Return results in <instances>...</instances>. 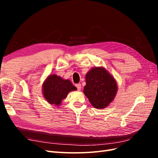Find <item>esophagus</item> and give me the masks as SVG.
I'll list each match as a JSON object with an SVG mask.
<instances>
[{"label":"esophagus","instance_id":"obj_1","mask_svg":"<svg viewBox=\"0 0 158 158\" xmlns=\"http://www.w3.org/2000/svg\"><path fill=\"white\" fill-rule=\"evenodd\" d=\"M76 88H77V89H78V90H80V89H81V84H76Z\"/></svg>","mask_w":158,"mask_h":158}]
</instances>
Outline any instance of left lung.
<instances>
[{"label":"left lung","instance_id":"8db88e82","mask_svg":"<svg viewBox=\"0 0 158 158\" xmlns=\"http://www.w3.org/2000/svg\"><path fill=\"white\" fill-rule=\"evenodd\" d=\"M85 83L84 94L95 109L106 108L116 96L118 90L116 80L103 66L89 70L85 74Z\"/></svg>","mask_w":158,"mask_h":158}]
</instances>
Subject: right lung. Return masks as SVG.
<instances>
[{
    "label": "right lung",
    "mask_w": 158,
    "mask_h": 158,
    "mask_svg": "<svg viewBox=\"0 0 158 158\" xmlns=\"http://www.w3.org/2000/svg\"><path fill=\"white\" fill-rule=\"evenodd\" d=\"M77 89L69 80H64L55 74L49 75L42 84V93L46 101L59 107L70 92Z\"/></svg>",
    "instance_id": "1"
}]
</instances>
